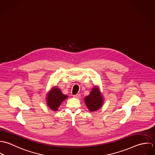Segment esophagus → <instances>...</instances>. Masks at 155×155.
Returning <instances> with one entry per match:
<instances>
[{
  "instance_id": "34e87169",
  "label": "esophagus",
  "mask_w": 155,
  "mask_h": 155,
  "mask_svg": "<svg viewBox=\"0 0 155 155\" xmlns=\"http://www.w3.org/2000/svg\"><path fill=\"white\" fill-rule=\"evenodd\" d=\"M80 96H81L80 94H77L75 95H74V97L75 98H79V97H80Z\"/></svg>"
}]
</instances>
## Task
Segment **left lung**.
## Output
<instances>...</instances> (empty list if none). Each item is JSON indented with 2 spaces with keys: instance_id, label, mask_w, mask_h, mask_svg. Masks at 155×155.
<instances>
[{
  "instance_id": "1",
  "label": "left lung",
  "mask_w": 155,
  "mask_h": 155,
  "mask_svg": "<svg viewBox=\"0 0 155 155\" xmlns=\"http://www.w3.org/2000/svg\"><path fill=\"white\" fill-rule=\"evenodd\" d=\"M84 101L90 111H95L102 106V96L97 87L92 89L90 94L84 98Z\"/></svg>"
}]
</instances>
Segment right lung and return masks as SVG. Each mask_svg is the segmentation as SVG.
<instances>
[{"mask_svg":"<svg viewBox=\"0 0 155 155\" xmlns=\"http://www.w3.org/2000/svg\"><path fill=\"white\" fill-rule=\"evenodd\" d=\"M68 96L63 94L59 89L54 87L47 94V105L52 110L57 111L62 102Z\"/></svg>","mask_w":155,"mask_h":155,"instance_id":"right-lung-1","label":"right lung"}]
</instances>
